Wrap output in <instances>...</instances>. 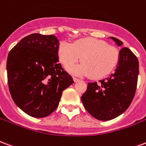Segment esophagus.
<instances>
[{"instance_id": "obj_1", "label": "esophagus", "mask_w": 146, "mask_h": 146, "mask_svg": "<svg viewBox=\"0 0 146 146\" xmlns=\"http://www.w3.org/2000/svg\"><path fill=\"white\" fill-rule=\"evenodd\" d=\"M73 80H74V82H79L80 81V79L79 78H73Z\"/></svg>"}]
</instances>
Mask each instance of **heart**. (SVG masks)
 Listing matches in <instances>:
<instances>
[{"instance_id": "obj_1", "label": "heart", "mask_w": 146, "mask_h": 146, "mask_svg": "<svg viewBox=\"0 0 146 146\" xmlns=\"http://www.w3.org/2000/svg\"><path fill=\"white\" fill-rule=\"evenodd\" d=\"M58 57L63 66L68 68L80 60L83 61L69 68L76 75H89L99 78L110 74L117 64V51L102 40L82 39L72 43L63 41L58 47Z\"/></svg>"}]
</instances>
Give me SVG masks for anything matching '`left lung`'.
Wrapping results in <instances>:
<instances>
[{"label":"left lung","mask_w":146,"mask_h":146,"mask_svg":"<svg viewBox=\"0 0 146 146\" xmlns=\"http://www.w3.org/2000/svg\"><path fill=\"white\" fill-rule=\"evenodd\" d=\"M118 46L123 42L110 37ZM118 66L113 73L97 83L89 82L86 92L82 96L84 107L100 121H109L126 110L131 104L136 92L139 60L127 47L121 49Z\"/></svg>","instance_id":"obj_1"}]
</instances>
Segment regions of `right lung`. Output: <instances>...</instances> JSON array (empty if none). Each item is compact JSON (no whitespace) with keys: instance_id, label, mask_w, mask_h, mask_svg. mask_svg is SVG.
I'll return each instance as SVG.
<instances>
[{"instance_id":"1","label":"right lung","mask_w":146,"mask_h":146,"mask_svg":"<svg viewBox=\"0 0 146 146\" xmlns=\"http://www.w3.org/2000/svg\"><path fill=\"white\" fill-rule=\"evenodd\" d=\"M54 35L24 37L8 54L7 83L15 104L28 115L45 117L57 109L62 92L74 81L58 58Z\"/></svg>"}]
</instances>
